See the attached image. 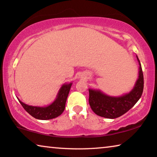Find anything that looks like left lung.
Segmentation results:
<instances>
[{
	"label": "left lung",
	"mask_w": 157,
	"mask_h": 157,
	"mask_svg": "<svg viewBox=\"0 0 157 157\" xmlns=\"http://www.w3.org/2000/svg\"><path fill=\"white\" fill-rule=\"evenodd\" d=\"M139 64V78L134 88L128 94L118 97L109 96L97 89H89V102L93 111L98 116L113 119L123 115L132 108L141 97L144 80L140 62L136 55Z\"/></svg>",
	"instance_id": "obj_1"
}]
</instances>
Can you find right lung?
I'll return each mask as SVG.
<instances>
[{"label":"right lung","instance_id":"obj_1","mask_svg":"<svg viewBox=\"0 0 157 157\" xmlns=\"http://www.w3.org/2000/svg\"><path fill=\"white\" fill-rule=\"evenodd\" d=\"M72 84V82L63 84L59 90L55 100L46 107L28 105L17 98L24 109L34 118L39 120H50L60 116L64 111L66 100Z\"/></svg>","mask_w":157,"mask_h":157}]
</instances>
